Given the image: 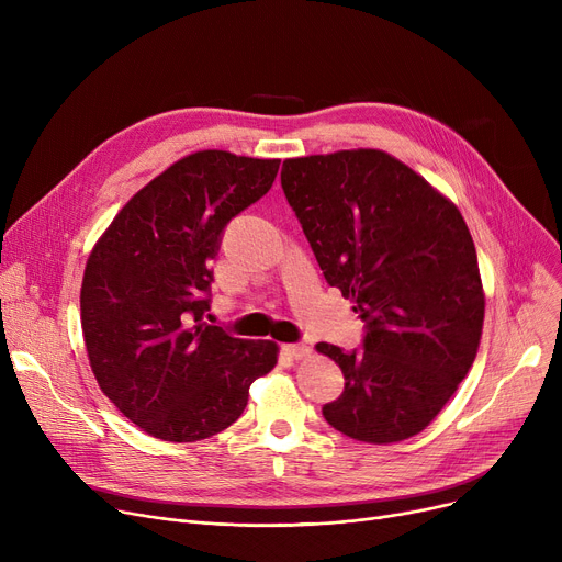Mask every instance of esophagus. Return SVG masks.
Returning <instances> with one entry per match:
<instances>
[{
  "instance_id": "1",
  "label": "esophagus",
  "mask_w": 562,
  "mask_h": 562,
  "mask_svg": "<svg viewBox=\"0 0 562 562\" xmlns=\"http://www.w3.org/2000/svg\"><path fill=\"white\" fill-rule=\"evenodd\" d=\"M284 350L289 352L291 358H296V360H303V358H307L310 352H312V348L307 344H286Z\"/></svg>"
}]
</instances>
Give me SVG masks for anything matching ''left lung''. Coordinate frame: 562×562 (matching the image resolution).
Wrapping results in <instances>:
<instances>
[{
  "instance_id": "1",
  "label": "left lung",
  "mask_w": 562,
  "mask_h": 562,
  "mask_svg": "<svg viewBox=\"0 0 562 562\" xmlns=\"http://www.w3.org/2000/svg\"><path fill=\"white\" fill-rule=\"evenodd\" d=\"M280 180L323 278L364 321L362 350L316 344L346 380L323 417L369 445L422 432L474 364L483 333L479 257L462 214L382 150L286 159Z\"/></svg>"
}]
</instances>
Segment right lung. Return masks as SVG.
I'll return each mask as SVG.
<instances>
[{"label":"right lung","mask_w":562,"mask_h":562,"mask_svg":"<svg viewBox=\"0 0 562 562\" xmlns=\"http://www.w3.org/2000/svg\"><path fill=\"white\" fill-rule=\"evenodd\" d=\"M280 159L202 150L166 168L86 261L81 330L100 390L147 435L206 439L241 417L278 362L269 339L204 323L227 223L269 193Z\"/></svg>","instance_id":"1"}]
</instances>
